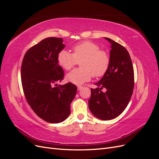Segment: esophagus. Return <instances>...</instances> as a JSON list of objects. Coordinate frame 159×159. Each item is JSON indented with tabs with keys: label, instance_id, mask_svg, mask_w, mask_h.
Wrapping results in <instances>:
<instances>
[{
	"label": "esophagus",
	"instance_id": "34e87169",
	"mask_svg": "<svg viewBox=\"0 0 159 159\" xmlns=\"http://www.w3.org/2000/svg\"><path fill=\"white\" fill-rule=\"evenodd\" d=\"M83 88V86H81V85H78V90H81V89Z\"/></svg>",
	"mask_w": 159,
	"mask_h": 159
}]
</instances>
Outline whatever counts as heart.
<instances>
[{"label":"heart","instance_id":"b5f03b06","mask_svg":"<svg viewBox=\"0 0 159 159\" xmlns=\"http://www.w3.org/2000/svg\"><path fill=\"white\" fill-rule=\"evenodd\" d=\"M73 53L61 50L57 57L58 65L66 70H70L80 61L81 68H76L66 75L70 82L81 85L91 80L93 75L100 77L107 70L110 58L107 52L100 50L99 45L91 41L79 43L72 47Z\"/></svg>","mask_w":159,"mask_h":159}]
</instances>
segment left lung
Masks as SVG:
<instances>
[{
    "instance_id": "left-lung-1",
    "label": "left lung",
    "mask_w": 159,
    "mask_h": 159,
    "mask_svg": "<svg viewBox=\"0 0 159 159\" xmlns=\"http://www.w3.org/2000/svg\"><path fill=\"white\" fill-rule=\"evenodd\" d=\"M111 46L107 70L95 89H91L89 108L97 118L111 120L116 118L127 106L134 88V71L128 51L119 43L104 38ZM105 88V93L101 89Z\"/></svg>"
}]
</instances>
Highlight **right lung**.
<instances>
[{
	"instance_id": "right-lung-1",
	"label": "right lung",
	"mask_w": 159,
	"mask_h": 159,
	"mask_svg": "<svg viewBox=\"0 0 159 159\" xmlns=\"http://www.w3.org/2000/svg\"><path fill=\"white\" fill-rule=\"evenodd\" d=\"M63 39L49 37L32 46L25 54L21 66L22 88L28 103L38 117L51 123L64 121L70 114L76 85H57L64 73L57 57L65 48Z\"/></svg>"
}]
</instances>
